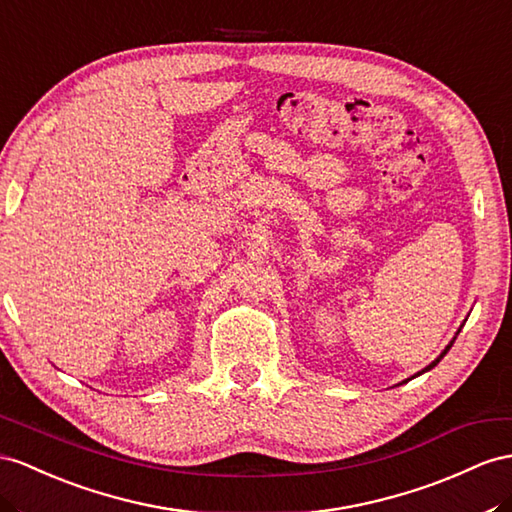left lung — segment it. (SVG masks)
<instances>
[{
	"label": "left lung",
	"instance_id": "1",
	"mask_svg": "<svg viewBox=\"0 0 512 512\" xmlns=\"http://www.w3.org/2000/svg\"><path fill=\"white\" fill-rule=\"evenodd\" d=\"M454 339H456V337H454ZM454 339H452V342H450V344H448V346H445V350H443V352H441V355H439V357H437V359H435V361H432V363H430V365H426V368H424V370H422V372H419V374H424V372H428V370H432V368H435V365H437V363H439V361H441V359H443V357H445V355H448V350H450V348H452V344H454ZM419 374H417V376H419ZM409 381H411V378H409ZM404 383H406V381H404Z\"/></svg>",
	"mask_w": 512,
	"mask_h": 512
}]
</instances>
